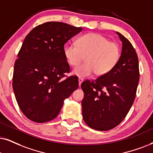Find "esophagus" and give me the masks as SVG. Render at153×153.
I'll return each mask as SVG.
<instances>
[{
    "label": "esophagus",
    "instance_id": "1",
    "mask_svg": "<svg viewBox=\"0 0 153 153\" xmlns=\"http://www.w3.org/2000/svg\"><path fill=\"white\" fill-rule=\"evenodd\" d=\"M82 81H83V78H78L79 86H80V85H81V83L82 82Z\"/></svg>",
    "mask_w": 153,
    "mask_h": 153
}]
</instances>
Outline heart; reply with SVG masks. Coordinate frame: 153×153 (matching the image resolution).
Returning <instances> with one entry per match:
<instances>
[{
  "label": "heart",
  "instance_id": "b5f03b06",
  "mask_svg": "<svg viewBox=\"0 0 153 153\" xmlns=\"http://www.w3.org/2000/svg\"><path fill=\"white\" fill-rule=\"evenodd\" d=\"M67 61L77 66L84 60L86 62L73 70V74L80 78L90 76L95 72L98 76L109 73L119 63L121 56L119 44L109 42L100 34L88 33L80 36L76 44L67 45L64 49Z\"/></svg>",
  "mask_w": 153,
  "mask_h": 153
}]
</instances>
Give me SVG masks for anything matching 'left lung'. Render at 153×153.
<instances>
[{"mask_svg": "<svg viewBox=\"0 0 153 153\" xmlns=\"http://www.w3.org/2000/svg\"><path fill=\"white\" fill-rule=\"evenodd\" d=\"M117 34L122 42L119 63L107 74L81 84L83 120L97 131L114 128L125 119L136 98L140 78L136 50L128 39Z\"/></svg>", "mask_w": 153, "mask_h": 153, "instance_id": "1", "label": "left lung"}]
</instances>
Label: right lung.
I'll list each match as a JSON object with an SVG mask.
<instances>
[{"instance_id":"right-lung-1","label":"right lung","mask_w":153,"mask_h":153,"mask_svg":"<svg viewBox=\"0 0 153 153\" xmlns=\"http://www.w3.org/2000/svg\"><path fill=\"white\" fill-rule=\"evenodd\" d=\"M82 30L64 22H47L25 38L14 65L13 88L20 110L31 121L55 119L64 100L78 89V78L65 75L70 65L64 44Z\"/></svg>"}]
</instances>
